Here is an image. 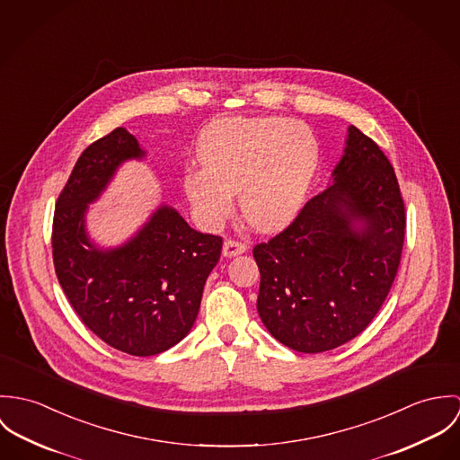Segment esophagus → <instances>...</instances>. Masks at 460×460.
<instances>
[{
    "mask_svg": "<svg viewBox=\"0 0 460 460\" xmlns=\"http://www.w3.org/2000/svg\"><path fill=\"white\" fill-rule=\"evenodd\" d=\"M247 252V245L242 242H234V240H226L224 247H222V255L224 257H234V255L243 254Z\"/></svg>",
    "mask_w": 460,
    "mask_h": 460,
    "instance_id": "1",
    "label": "esophagus"
}]
</instances>
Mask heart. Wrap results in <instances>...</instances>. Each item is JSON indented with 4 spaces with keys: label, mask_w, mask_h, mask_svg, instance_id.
Instances as JSON below:
<instances>
[{
    "label": "heart",
    "mask_w": 460,
    "mask_h": 460,
    "mask_svg": "<svg viewBox=\"0 0 460 460\" xmlns=\"http://www.w3.org/2000/svg\"><path fill=\"white\" fill-rule=\"evenodd\" d=\"M203 167L183 174V192L205 226L220 224L240 196V209L257 231L288 227L305 206L321 164L310 127L271 116L222 118L201 132Z\"/></svg>",
    "instance_id": "b5f03b06"
}]
</instances>
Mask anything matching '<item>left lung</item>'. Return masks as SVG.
Here are the masks:
<instances>
[{"mask_svg":"<svg viewBox=\"0 0 460 460\" xmlns=\"http://www.w3.org/2000/svg\"><path fill=\"white\" fill-rule=\"evenodd\" d=\"M404 231L395 171L379 146L351 125L328 189L312 198L288 229L254 247L262 324L300 353L349 342L390 293Z\"/></svg>","mask_w":460,"mask_h":460,"instance_id":"left-lung-1","label":"left lung"}]
</instances>
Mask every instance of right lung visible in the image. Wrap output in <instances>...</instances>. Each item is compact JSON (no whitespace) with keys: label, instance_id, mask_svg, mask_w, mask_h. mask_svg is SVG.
I'll return each instance as SVG.
<instances>
[{"label":"right lung","instance_id":"right-lung-1","mask_svg":"<svg viewBox=\"0 0 460 460\" xmlns=\"http://www.w3.org/2000/svg\"><path fill=\"white\" fill-rule=\"evenodd\" d=\"M145 156L123 127L90 145L58 198L52 222L54 268L70 305L105 344L132 357H154L187 337L222 251V238L198 233L167 205L156 206L121 245L101 247L90 238V205L125 162Z\"/></svg>","mask_w":460,"mask_h":460}]
</instances>
